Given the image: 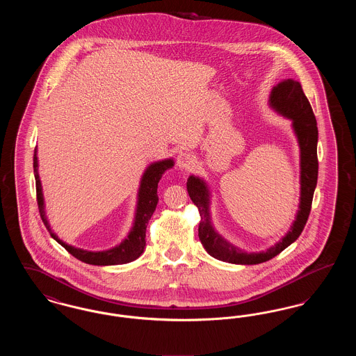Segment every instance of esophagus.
<instances>
[{
    "instance_id": "obj_1",
    "label": "esophagus",
    "mask_w": 356,
    "mask_h": 356,
    "mask_svg": "<svg viewBox=\"0 0 356 356\" xmlns=\"http://www.w3.org/2000/svg\"><path fill=\"white\" fill-rule=\"evenodd\" d=\"M176 164L181 170H192L195 167V157L188 152H180L177 154Z\"/></svg>"
}]
</instances>
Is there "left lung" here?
I'll use <instances>...</instances> for the list:
<instances>
[{
	"mask_svg": "<svg viewBox=\"0 0 356 356\" xmlns=\"http://www.w3.org/2000/svg\"><path fill=\"white\" fill-rule=\"evenodd\" d=\"M270 106L280 116L292 121V129L300 149V199L299 209L286 236L275 245L261 252H245L225 240L213 228L211 220V191L202 177L191 175L186 180V191L191 200L197 207L202 220L199 222V238L205 251L212 257L232 263L251 266L268 261L284 251L300 236L308 220L314 192L318 183V127L311 104L305 97L299 81L287 79L273 86L270 95Z\"/></svg>",
	"mask_w": 356,
	"mask_h": 356,
	"instance_id": "8db88e82",
	"label": "left lung"
}]
</instances>
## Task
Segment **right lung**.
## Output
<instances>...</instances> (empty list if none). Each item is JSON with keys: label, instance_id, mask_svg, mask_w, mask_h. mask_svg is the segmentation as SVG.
Masks as SVG:
<instances>
[{"label": "right lung", "instance_id": "add662e5", "mask_svg": "<svg viewBox=\"0 0 356 356\" xmlns=\"http://www.w3.org/2000/svg\"><path fill=\"white\" fill-rule=\"evenodd\" d=\"M173 165H175L173 159H165V160L154 161L147 167V170H144L141 181H140V186H138V192H137L135 220H134V225H132L128 236L113 248H109L105 251H86L83 248H76L73 245H69L65 241L58 238V236L51 231L49 221L45 215L44 193H42V186H41L40 175H38V159H37V148H35L33 156V170L40 216L44 221L47 229L49 231L51 236L58 244H61L69 254H73L76 259L84 261L86 264L118 266V264L131 263L144 252L147 224H148V221L151 220L157 202H159L157 184H159L160 179L163 177L164 172L172 168Z\"/></svg>", "mask_w": 356, "mask_h": 356}]
</instances>
